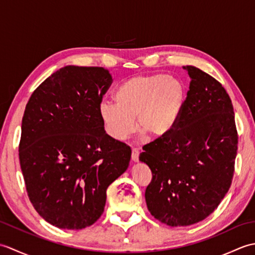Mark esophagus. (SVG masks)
Instances as JSON below:
<instances>
[{"mask_svg": "<svg viewBox=\"0 0 255 255\" xmlns=\"http://www.w3.org/2000/svg\"><path fill=\"white\" fill-rule=\"evenodd\" d=\"M131 159H132L133 162H138V160H139V151L137 149H132Z\"/></svg>", "mask_w": 255, "mask_h": 255, "instance_id": "1", "label": "esophagus"}]
</instances>
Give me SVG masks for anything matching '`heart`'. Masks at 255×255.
Wrapping results in <instances>:
<instances>
[{
  "label": "heart",
  "mask_w": 255,
  "mask_h": 255,
  "mask_svg": "<svg viewBox=\"0 0 255 255\" xmlns=\"http://www.w3.org/2000/svg\"><path fill=\"white\" fill-rule=\"evenodd\" d=\"M116 104L102 103L100 116L108 136L122 141L137 129L158 139L169 134L178 122L186 100V86L178 78L164 73L133 77L118 86Z\"/></svg>",
  "instance_id": "b5f03b06"
}]
</instances>
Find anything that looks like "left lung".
<instances>
[{
	"label": "left lung",
	"instance_id": "obj_1",
	"mask_svg": "<svg viewBox=\"0 0 255 255\" xmlns=\"http://www.w3.org/2000/svg\"><path fill=\"white\" fill-rule=\"evenodd\" d=\"M183 69L191 83L176 126L139 155L152 172L144 194L150 214L171 227L199 223L218 207L238 150L234 106L224 86L196 67Z\"/></svg>",
	"mask_w": 255,
	"mask_h": 255
}]
</instances>
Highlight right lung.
Returning <instances> with one entry per match:
<instances>
[{"label": "right lung", "instance_id": "right-lung-1", "mask_svg": "<svg viewBox=\"0 0 255 255\" xmlns=\"http://www.w3.org/2000/svg\"><path fill=\"white\" fill-rule=\"evenodd\" d=\"M112 82L104 68L67 66L26 105L18 148L26 191L37 213L60 229L93 225L107 187L129 165L130 147L108 136L100 116Z\"/></svg>", "mask_w": 255, "mask_h": 255}]
</instances>
